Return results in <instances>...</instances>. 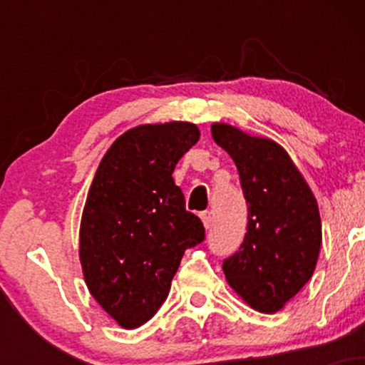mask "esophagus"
<instances>
[{
  "label": "esophagus",
  "mask_w": 365,
  "mask_h": 365,
  "mask_svg": "<svg viewBox=\"0 0 365 365\" xmlns=\"http://www.w3.org/2000/svg\"><path fill=\"white\" fill-rule=\"evenodd\" d=\"M200 220H202V223H204V226H206V228H211V226H212L211 211H204L202 215H200Z\"/></svg>",
  "instance_id": "34e87169"
}]
</instances>
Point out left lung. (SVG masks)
I'll return each mask as SVG.
<instances>
[{
	"instance_id": "1",
	"label": "left lung",
	"mask_w": 365,
	"mask_h": 365,
	"mask_svg": "<svg viewBox=\"0 0 365 365\" xmlns=\"http://www.w3.org/2000/svg\"><path fill=\"white\" fill-rule=\"evenodd\" d=\"M212 139L235 161L247 202V233L223 261L230 287L250 307L273 314L311 279L321 249L317 202L282 145L225 123Z\"/></svg>"
}]
</instances>
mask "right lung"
I'll return each mask as SVG.
<instances>
[{
	"instance_id": "right-lung-1",
	"label": "right lung",
	"mask_w": 365,
	"mask_h": 365,
	"mask_svg": "<svg viewBox=\"0 0 365 365\" xmlns=\"http://www.w3.org/2000/svg\"><path fill=\"white\" fill-rule=\"evenodd\" d=\"M199 137L187 121L140 125L113 142L92 180L81 223L83 278L127 329L158 312L185 250L206 238L171 177Z\"/></svg>"
}]
</instances>
